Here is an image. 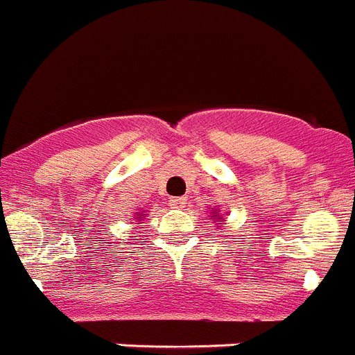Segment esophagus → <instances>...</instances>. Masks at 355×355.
Here are the masks:
<instances>
[{
    "mask_svg": "<svg viewBox=\"0 0 355 355\" xmlns=\"http://www.w3.org/2000/svg\"><path fill=\"white\" fill-rule=\"evenodd\" d=\"M168 205H171L172 208H184V205H187V199H184V198H172L171 201H168Z\"/></svg>",
    "mask_w": 355,
    "mask_h": 355,
    "instance_id": "obj_1",
    "label": "esophagus"
}]
</instances>
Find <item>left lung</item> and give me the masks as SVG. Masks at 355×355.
I'll return each mask as SVG.
<instances>
[{"label":"left lung","instance_id":"1","mask_svg":"<svg viewBox=\"0 0 355 355\" xmlns=\"http://www.w3.org/2000/svg\"><path fill=\"white\" fill-rule=\"evenodd\" d=\"M210 215H211V217H214V219H217V224H224L223 214H220L219 210H215V208H214V210L210 211Z\"/></svg>","mask_w":355,"mask_h":355}]
</instances>
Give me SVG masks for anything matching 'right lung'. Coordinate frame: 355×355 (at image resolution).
<instances>
[{
	"label": "right lung",
	"mask_w": 355,
	"mask_h": 355,
	"mask_svg": "<svg viewBox=\"0 0 355 355\" xmlns=\"http://www.w3.org/2000/svg\"><path fill=\"white\" fill-rule=\"evenodd\" d=\"M145 215H147V214H144V211H138V214H136V217H135V220H141ZM135 224H140V223H135Z\"/></svg>",
	"instance_id": "right-lung-1"
}]
</instances>
